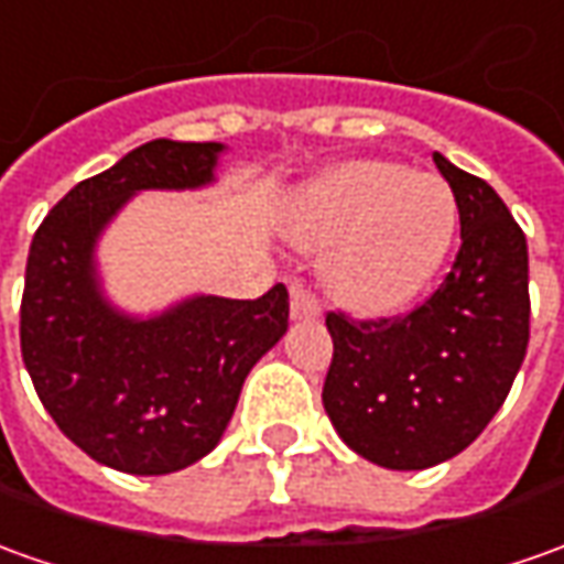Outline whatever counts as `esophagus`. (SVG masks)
I'll use <instances>...</instances> for the list:
<instances>
[{
  "mask_svg": "<svg viewBox=\"0 0 564 564\" xmlns=\"http://www.w3.org/2000/svg\"><path fill=\"white\" fill-rule=\"evenodd\" d=\"M290 314L296 321H314V317H321V299H317V293H314L308 283L293 281V286H290Z\"/></svg>",
  "mask_w": 564,
  "mask_h": 564,
  "instance_id": "1",
  "label": "esophagus"
}]
</instances>
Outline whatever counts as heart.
Masks as SVG:
<instances>
[{
	"label": "heart",
	"instance_id": "b5f03b06",
	"mask_svg": "<svg viewBox=\"0 0 564 564\" xmlns=\"http://www.w3.org/2000/svg\"><path fill=\"white\" fill-rule=\"evenodd\" d=\"M457 231V200L438 175L361 160L330 172L308 194L299 240L333 250V296L364 314L411 302L435 274Z\"/></svg>",
	"mask_w": 564,
	"mask_h": 564
}]
</instances>
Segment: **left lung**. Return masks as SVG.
<instances>
[{"mask_svg": "<svg viewBox=\"0 0 564 564\" xmlns=\"http://www.w3.org/2000/svg\"><path fill=\"white\" fill-rule=\"evenodd\" d=\"M459 209V250L438 290L394 317L327 312L324 411L386 469L457 457L507 401L531 336L528 243L485 178L435 153Z\"/></svg>", "mask_w": 564, "mask_h": 564, "instance_id": "left-lung-1", "label": "left lung"}]
</instances>
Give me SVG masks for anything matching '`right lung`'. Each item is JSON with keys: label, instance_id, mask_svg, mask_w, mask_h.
Returning <instances> with one entry per match:
<instances>
[{"label": "right lung", "instance_id": "obj_1", "mask_svg": "<svg viewBox=\"0 0 564 564\" xmlns=\"http://www.w3.org/2000/svg\"><path fill=\"white\" fill-rule=\"evenodd\" d=\"M221 144L156 138L67 191L26 256L21 355L42 408L91 459L132 475H166L206 457L231 423L252 364L286 333L290 296H197L153 321L107 305L95 237L144 187H197Z\"/></svg>", "mask_w": 564, "mask_h": 564}]
</instances>
